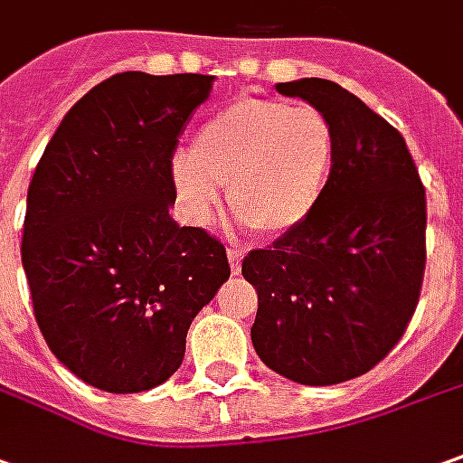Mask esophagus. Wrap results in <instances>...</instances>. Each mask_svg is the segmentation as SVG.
I'll use <instances>...</instances> for the list:
<instances>
[{
  "instance_id": "1",
  "label": "esophagus",
  "mask_w": 463,
  "mask_h": 463,
  "mask_svg": "<svg viewBox=\"0 0 463 463\" xmlns=\"http://www.w3.org/2000/svg\"><path fill=\"white\" fill-rule=\"evenodd\" d=\"M228 260H231V271L241 273V263H243V253L238 248H228Z\"/></svg>"
}]
</instances>
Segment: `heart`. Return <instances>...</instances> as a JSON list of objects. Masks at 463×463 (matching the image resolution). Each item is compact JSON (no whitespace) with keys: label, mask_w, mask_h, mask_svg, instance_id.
I'll use <instances>...</instances> for the list:
<instances>
[{"label":"heart","mask_w":463,"mask_h":463,"mask_svg":"<svg viewBox=\"0 0 463 463\" xmlns=\"http://www.w3.org/2000/svg\"><path fill=\"white\" fill-rule=\"evenodd\" d=\"M337 156V131L314 106L238 99L210 116L190 152L172 162L184 210L210 222L228 187L231 210L266 238L297 231L322 205Z\"/></svg>","instance_id":"heart-1"}]
</instances>
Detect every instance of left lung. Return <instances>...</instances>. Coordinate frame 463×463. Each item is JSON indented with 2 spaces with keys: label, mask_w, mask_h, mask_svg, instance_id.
Masks as SVG:
<instances>
[{
  "label": "left lung",
  "mask_w": 463,
  "mask_h": 463,
  "mask_svg": "<svg viewBox=\"0 0 463 463\" xmlns=\"http://www.w3.org/2000/svg\"><path fill=\"white\" fill-rule=\"evenodd\" d=\"M279 93L326 113L337 156L322 205L297 231L250 250V339L273 373L301 385L364 375L403 337L426 271V190L398 128L324 78Z\"/></svg>",
  "instance_id": "obj_1"
}]
</instances>
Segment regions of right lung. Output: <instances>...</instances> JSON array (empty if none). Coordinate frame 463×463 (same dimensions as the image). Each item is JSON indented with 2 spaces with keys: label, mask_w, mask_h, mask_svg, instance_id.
<instances>
[{
  "label": "right lung",
  "mask_w": 463,
  "mask_h": 463,
  "mask_svg": "<svg viewBox=\"0 0 463 463\" xmlns=\"http://www.w3.org/2000/svg\"><path fill=\"white\" fill-rule=\"evenodd\" d=\"M213 75L118 73L75 103L27 190L22 266L47 347L106 392L162 385L231 279L225 245L169 218L172 156Z\"/></svg>",
  "instance_id": "1"
}]
</instances>
